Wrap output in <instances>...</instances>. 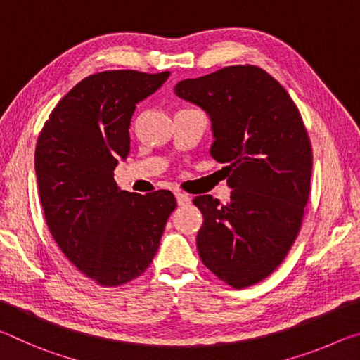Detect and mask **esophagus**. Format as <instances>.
<instances>
[{"instance_id":"1","label":"esophagus","mask_w":360,"mask_h":360,"mask_svg":"<svg viewBox=\"0 0 360 360\" xmlns=\"http://www.w3.org/2000/svg\"><path fill=\"white\" fill-rule=\"evenodd\" d=\"M174 195H176V202H178L179 206H186V205L191 203V197H188L187 193L179 191V192H176Z\"/></svg>"}]
</instances>
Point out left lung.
Listing matches in <instances>:
<instances>
[{
    "label": "left lung",
    "instance_id": "obj_1",
    "mask_svg": "<svg viewBox=\"0 0 360 360\" xmlns=\"http://www.w3.org/2000/svg\"><path fill=\"white\" fill-rule=\"evenodd\" d=\"M174 94L210 114L211 157L227 165L233 188L227 205L193 200L203 214L200 259L225 284L249 288L281 265L302 227L313 168L303 119L283 85L254 65L184 79Z\"/></svg>",
    "mask_w": 360,
    "mask_h": 360
}]
</instances>
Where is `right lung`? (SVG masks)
Masks as SVG:
<instances>
[{"instance_id": "right-lung-1", "label": "right lung", "mask_w": 360, "mask_h": 360, "mask_svg": "<svg viewBox=\"0 0 360 360\" xmlns=\"http://www.w3.org/2000/svg\"><path fill=\"white\" fill-rule=\"evenodd\" d=\"M169 71L96 72L82 79L49 115L34 152L49 231L72 265L105 288L138 278L150 265L168 217L169 191H120L114 169L130 152L136 103Z\"/></svg>"}]
</instances>
